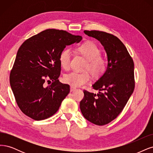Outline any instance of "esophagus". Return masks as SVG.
<instances>
[{"label": "esophagus", "mask_w": 153, "mask_h": 153, "mask_svg": "<svg viewBox=\"0 0 153 153\" xmlns=\"http://www.w3.org/2000/svg\"><path fill=\"white\" fill-rule=\"evenodd\" d=\"M76 90V88H75V87H74V86H71V88H70V90H71V91H74V90Z\"/></svg>", "instance_id": "esophagus-1"}]
</instances>
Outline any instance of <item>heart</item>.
Segmentation results:
<instances>
[{
    "mask_svg": "<svg viewBox=\"0 0 153 153\" xmlns=\"http://www.w3.org/2000/svg\"><path fill=\"white\" fill-rule=\"evenodd\" d=\"M77 50L87 59L85 69L89 70L93 77L97 78L105 72L107 68V60L100 55V50L94 42L88 41L77 48ZM71 58L70 49L63 50L59 55V62L61 67L67 70L69 68ZM90 80V74L88 71L79 72L72 71L64 76L63 81L72 86H81L88 83Z\"/></svg>",
    "mask_w": 153,
    "mask_h": 153,
    "instance_id": "1",
    "label": "heart"
}]
</instances>
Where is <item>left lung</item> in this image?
<instances>
[{
  "label": "left lung",
  "instance_id": "1",
  "mask_svg": "<svg viewBox=\"0 0 153 153\" xmlns=\"http://www.w3.org/2000/svg\"><path fill=\"white\" fill-rule=\"evenodd\" d=\"M100 42L105 51V72L93 84L95 93L84 90L80 109L93 124L102 126L114 120L124 109L134 90V63L127 49L117 37L104 32L85 30Z\"/></svg>",
  "mask_w": 153,
  "mask_h": 153
}]
</instances>
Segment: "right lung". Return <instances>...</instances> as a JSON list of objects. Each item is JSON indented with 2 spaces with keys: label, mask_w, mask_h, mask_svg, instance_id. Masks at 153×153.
<instances>
[{
  "label": "right lung",
  "mask_w": 153,
  "mask_h": 153,
  "mask_svg": "<svg viewBox=\"0 0 153 153\" xmlns=\"http://www.w3.org/2000/svg\"><path fill=\"white\" fill-rule=\"evenodd\" d=\"M81 40V36L66 31L47 29L19 47L10 74V85L25 114L39 121L57 112L70 92V86L58 80L61 71L59 55L67 46ZM46 80L52 81L48 87L45 86Z\"/></svg>",
  "instance_id": "add662e5"
}]
</instances>
